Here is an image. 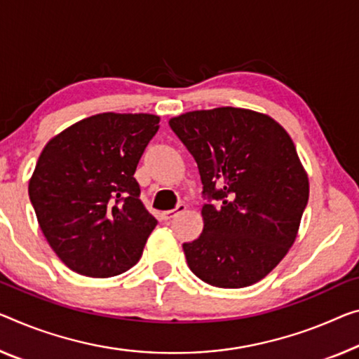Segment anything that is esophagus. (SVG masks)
<instances>
[{
	"label": "esophagus",
	"instance_id": "1",
	"mask_svg": "<svg viewBox=\"0 0 359 359\" xmlns=\"http://www.w3.org/2000/svg\"><path fill=\"white\" fill-rule=\"evenodd\" d=\"M184 210H186V205H183V203H180V205L176 207L175 210H167V212H163V219H167V222H168V219L175 218L176 215L181 213V212H184Z\"/></svg>",
	"mask_w": 359,
	"mask_h": 359
}]
</instances>
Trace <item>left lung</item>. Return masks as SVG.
<instances>
[{"label": "left lung", "mask_w": 359, "mask_h": 359, "mask_svg": "<svg viewBox=\"0 0 359 359\" xmlns=\"http://www.w3.org/2000/svg\"><path fill=\"white\" fill-rule=\"evenodd\" d=\"M168 123L197 162L208 201L202 234L183 244L187 266L215 287L258 283L294 244L310 194L290 136L268 115L237 107Z\"/></svg>", "instance_id": "obj_1"}]
</instances>
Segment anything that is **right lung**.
I'll return each mask as SVG.
<instances>
[{
	"label": "right lung",
	"instance_id": "right-lung-1",
	"mask_svg": "<svg viewBox=\"0 0 359 359\" xmlns=\"http://www.w3.org/2000/svg\"><path fill=\"white\" fill-rule=\"evenodd\" d=\"M161 118L97 114L48 142L29 196L48 244L72 271L122 274L140 262L157 219L142 205L135 172Z\"/></svg>",
	"mask_w": 359,
	"mask_h": 359
}]
</instances>
